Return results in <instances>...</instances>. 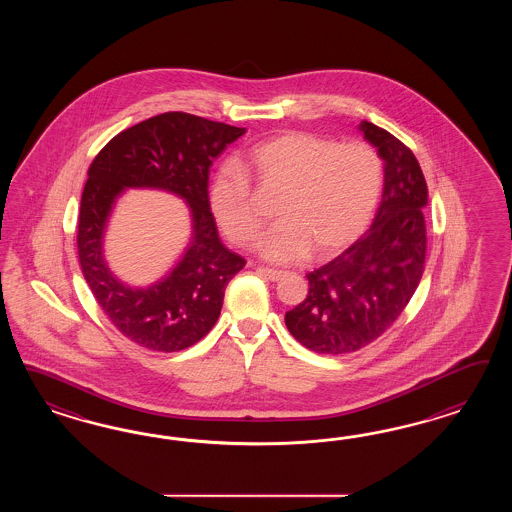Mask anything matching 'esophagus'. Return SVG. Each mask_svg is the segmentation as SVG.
<instances>
[{
    "label": "esophagus",
    "instance_id": "1",
    "mask_svg": "<svg viewBox=\"0 0 512 512\" xmlns=\"http://www.w3.org/2000/svg\"><path fill=\"white\" fill-rule=\"evenodd\" d=\"M259 272L270 279V281H279L281 278H285V272L281 270H272V268H259Z\"/></svg>",
    "mask_w": 512,
    "mask_h": 512
}]
</instances>
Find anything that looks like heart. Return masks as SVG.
Listing matches in <instances>:
<instances>
[{
	"label": "heart",
	"mask_w": 512,
	"mask_h": 512,
	"mask_svg": "<svg viewBox=\"0 0 512 512\" xmlns=\"http://www.w3.org/2000/svg\"><path fill=\"white\" fill-rule=\"evenodd\" d=\"M246 171L266 189L281 191L278 223L264 234L259 251L272 263H291L311 249L328 257L357 240L370 225L383 189V163L372 146L287 131L255 144ZM210 208L233 242L248 246L261 217L244 172L223 167L210 182Z\"/></svg>",
	"instance_id": "1"
}]
</instances>
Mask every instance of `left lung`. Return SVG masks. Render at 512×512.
I'll list each match as a JSON object with an SVG mask.
<instances>
[{
  "mask_svg": "<svg viewBox=\"0 0 512 512\" xmlns=\"http://www.w3.org/2000/svg\"><path fill=\"white\" fill-rule=\"evenodd\" d=\"M358 129L385 161L372 227L310 272L306 300L285 313L293 338L321 355L353 353L377 340L409 304L424 272L428 187L419 161L385 129L366 120Z\"/></svg>",
  "mask_w": 512,
  "mask_h": 512,
  "instance_id": "8db88e82",
  "label": "left lung"
}]
</instances>
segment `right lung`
Returning <instances> with one entry per match:
<instances>
[{
	"label": "right lung",
	"instance_id": "add662e5",
	"mask_svg": "<svg viewBox=\"0 0 512 512\" xmlns=\"http://www.w3.org/2000/svg\"><path fill=\"white\" fill-rule=\"evenodd\" d=\"M244 133V127L165 112L116 135L90 165L78 216L80 268L112 325L146 349L174 353L201 341L216 325L225 287L246 264L223 246L208 199L214 159ZM127 188L172 192L192 216L185 253L146 288L114 277L104 261L106 225Z\"/></svg>",
	"mask_w": 512,
	"mask_h": 512
}]
</instances>
